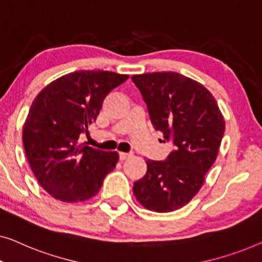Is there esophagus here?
Returning a JSON list of instances; mask_svg holds the SVG:
<instances>
[{
	"instance_id": "34e87169",
	"label": "esophagus",
	"mask_w": 262,
	"mask_h": 262,
	"mask_svg": "<svg viewBox=\"0 0 262 262\" xmlns=\"http://www.w3.org/2000/svg\"><path fill=\"white\" fill-rule=\"evenodd\" d=\"M130 157H132L130 153H124V152H121L120 153V160L121 161L126 160V159H128V158H130Z\"/></svg>"
}]
</instances>
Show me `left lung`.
<instances>
[{
  "label": "left lung",
  "instance_id": "obj_1",
  "mask_svg": "<svg viewBox=\"0 0 262 262\" xmlns=\"http://www.w3.org/2000/svg\"><path fill=\"white\" fill-rule=\"evenodd\" d=\"M154 129L173 150L165 161L147 159L146 174L133 192L146 209L169 212L183 208L204 184L215 163L226 122L211 93L196 80L177 72L134 75Z\"/></svg>",
  "mask_w": 262,
  "mask_h": 262
}]
</instances>
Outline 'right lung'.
<instances>
[{
	"instance_id": "obj_1",
	"label": "right lung",
	"mask_w": 262,
	"mask_h": 262,
	"mask_svg": "<svg viewBox=\"0 0 262 262\" xmlns=\"http://www.w3.org/2000/svg\"><path fill=\"white\" fill-rule=\"evenodd\" d=\"M127 75L82 70L53 80L33 101L22 141L28 164L46 192L65 203L90 200L119 160L78 142L97 119L104 98Z\"/></svg>"
}]
</instances>
